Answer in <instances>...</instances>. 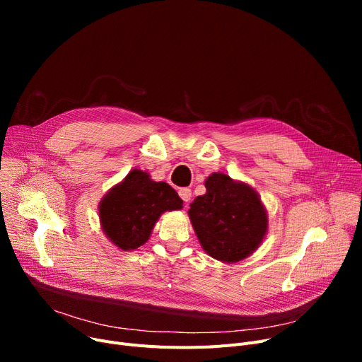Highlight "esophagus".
<instances>
[{"mask_svg":"<svg viewBox=\"0 0 362 362\" xmlns=\"http://www.w3.org/2000/svg\"><path fill=\"white\" fill-rule=\"evenodd\" d=\"M179 195L183 199V202L187 204L189 201H191V198H192V191L189 187H182V189H179Z\"/></svg>","mask_w":362,"mask_h":362,"instance_id":"obj_1","label":"esophagus"}]
</instances>
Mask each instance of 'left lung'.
Instances as JSON below:
<instances>
[{
    "label": "left lung",
    "mask_w": 362,
    "mask_h": 362,
    "mask_svg": "<svg viewBox=\"0 0 362 362\" xmlns=\"http://www.w3.org/2000/svg\"><path fill=\"white\" fill-rule=\"evenodd\" d=\"M206 192L189 208V218L202 250L227 264L252 255L269 229L265 206L254 187L224 173L205 180Z\"/></svg>",
    "instance_id": "left-lung-1"
}]
</instances>
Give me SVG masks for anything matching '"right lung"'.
Returning <instances> with one entry per match:
<instances>
[{"mask_svg":"<svg viewBox=\"0 0 362 362\" xmlns=\"http://www.w3.org/2000/svg\"><path fill=\"white\" fill-rule=\"evenodd\" d=\"M180 208L183 201L168 183L152 180L146 171L133 168L104 195L98 211L110 242L122 251H133L149 239L163 213Z\"/></svg>","mask_w":362,"mask_h":362,"instance_id":"1","label":"right lung"}]
</instances>
